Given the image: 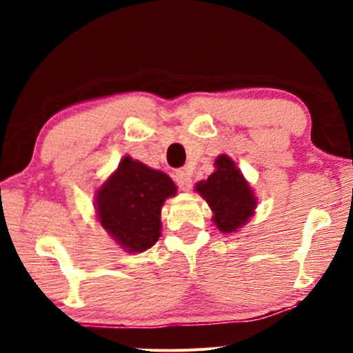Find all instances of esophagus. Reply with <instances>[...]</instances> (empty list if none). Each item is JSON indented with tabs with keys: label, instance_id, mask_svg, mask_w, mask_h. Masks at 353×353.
<instances>
[{
	"label": "esophagus",
	"instance_id": "34e87169",
	"mask_svg": "<svg viewBox=\"0 0 353 353\" xmlns=\"http://www.w3.org/2000/svg\"><path fill=\"white\" fill-rule=\"evenodd\" d=\"M174 181H176L177 188L181 190H189L192 188V177H190L188 171H177L174 174Z\"/></svg>",
	"mask_w": 353,
	"mask_h": 353
}]
</instances>
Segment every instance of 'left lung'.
<instances>
[{
    "label": "left lung",
    "instance_id": "obj_1",
    "mask_svg": "<svg viewBox=\"0 0 353 353\" xmlns=\"http://www.w3.org/2000/svg\"><path fill=\"white\" fill-rule=\"evenodd\" d=\"M216 171L196 184V190L208 201L214 212V224L221 232H236L249 222L257 208V199L236 163L225 154L216 159Z\"/></svg>",
    "mask_w": 353,
    "mask_h": 353
}]
</instances>
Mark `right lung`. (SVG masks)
<instances>
[{"instance_id": "1", "label": "right lung", "mask_w": 353, "mask_h": 353, "mask_svg": "<svg viewBox=\"0 0 353 353\" xmlns=\"http://www.w3.org/2000/svg\"><path fill=\"white\" fill-rule=\"evenodd\" d=\"M168 174L125 156L96 192V212L125 252H144L161 237V208L176 196Z\"/></svg>"}]
</instances>
